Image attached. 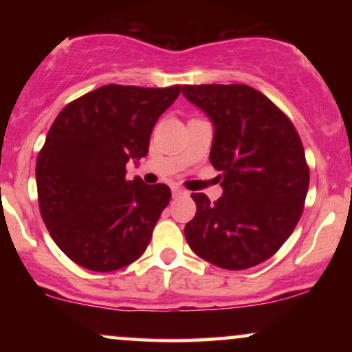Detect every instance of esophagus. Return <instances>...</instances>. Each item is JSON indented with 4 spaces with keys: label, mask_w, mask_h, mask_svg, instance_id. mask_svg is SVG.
Wrapping results in <instances>:
<instances>
[{
    "label": "esophagus",
    "mask_w": 352,
    "mask_h": 352,
    "mask_svg": "<svg viewBox=\"0 0 352 352\" xmlns=\"http://www.w3.org/2000/svg\"><path fill=\"white\" fill-rule=\"evenodd\" d=\"M172 193H173V197L187 195V192H185V190H184V188H180V187H173V188H172Z\"/></svg>",
    "instance_id": "esophagus-1"
}]
</instances>
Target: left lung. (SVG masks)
Listing matches in <instances>:
<instances>
[{"label": "left lung", "instance_id": "left-lung-1", "mask_svg": "<svg viewBox=\"0 0 352 352\" xmlns=\"http://www.w3.org/2000/svg\"><path fill=\"white\" fill-rule=\"evenodd\" d=\"M212 120L210 162L223 195L210 204L192 193L197 213L185 225L190 248L208 263L246 270L272 258L300 220L309 168L296 129L266 96L246 84L184 86Z\"/></svg>", "mask_w": 352, "mask_h": 352}]
</instances>
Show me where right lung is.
Segmentation results:
<instances>
[{"label": "right lung", "mask_w": 352, "mask_h": 352, "mask_svg": "<svg viewBox=\"0 0 352 352\" xmlns=\"http://www.w3.org/2000/svg\"><path fill=\"white\" fill-rule=\"evenodd\" d=\"M180 86L107 84L67 104L36 162L39 212L56 245L91 272H116L147 248L170 188L125 180Z\"/></svg>", "instance_id": "1"}]
</instances>
